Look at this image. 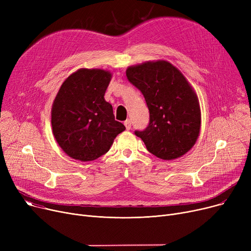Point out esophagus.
<instances>
[{
    "label": "esophagus",
    "instance_id": "obj_1",
    "mask_svg": "<svg viewBox=\"0 0 251 251\" xmlns=\"http://www.w3.org/2000/svg\"><path fill=\"white\" fill-rule=\"evenodd\" d=\"M124 125H125V127H126L127 130H130V129H131V121H130V120H126V121L124 122Z\"/></svg>",
    "mask_w": 251,
    "mask_h": 251
}]
</instances>
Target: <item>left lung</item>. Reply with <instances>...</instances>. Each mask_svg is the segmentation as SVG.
Masks as SVG:
<instances>
[{
	"mask_svg": "<svg viewBox=\"0 0 251 251\" xmlns=\"http://www.w3.org/2000/svg\"><path fill=\"white\" fill-rule=\"evenodd\" d=\"M126 76L141 91L150 111L149 125L135 130V135L160 159L173 160L186 153L200 134L201 110L185 77L167 61L129 67Z\"/></svg>",
	"mask_w": 251,
	"mask_h": 251,
	"instance_id": "1",
	"label": "left lung"
}]
</instances>
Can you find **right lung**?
Returning a JSON list of instances; mask_svg holds the SVG:
<instances>
[{
    "mask_svg": "<svg viewBox=\"0 0 251 251\" xmlns=\"http://www.w3.org/2000/svg\"><path fill=\"white\" fill-rule=\"evenodd\" d=\"M111 77L100 69L78 70L63 82L52 103V133L72 159L97 160L125 130L115 120L112 104L103 99Z\"/></svg>",
    "mask_w": 251,
    "mask_h": 251,
    "instance_id": "obj_1",
    "label": "right lung"
}]
</instances>
